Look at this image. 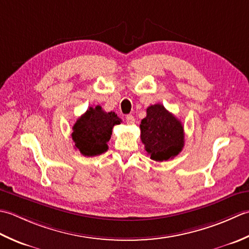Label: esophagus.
<instances>
[{
  "mask_svg": "<svg viewBox=\"0 0 249 249\" xmlns=\"http://www.w3.org/2000/svg\"><path fill=\"white\" fill-rule=\"evenodd\" d=\"M125 120H126V124H133L134 121H135L134 117H133V116H132V115H128V116H126Z\"/></svg>",
  "mask_w": 249,
  "mask_h": 249,
  "instance_id": "34e87169",
  "label": "esophagus"
}]
</instances>
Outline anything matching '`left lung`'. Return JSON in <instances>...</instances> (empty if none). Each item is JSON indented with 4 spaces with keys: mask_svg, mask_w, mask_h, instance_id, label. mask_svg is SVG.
Masks as SVG:
<instances>
[{
    "mask_svg": "<svg viewBox=\"0 0 249 249\" xmlns=\"http://www.w3.org/2000/svg\"><path fill=\"white\" fill-rule=\"evenodd\" d=\"M141 121V140L155 161H167L178 155L185 145L184 126L162 104L150 105Z\"/></svg>",
    "mask_w": 249,
    "mask_h": 249,
    "instance_id": "1",
    "label": "left lung"
}]
</instances>
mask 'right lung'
Here are the masks:
<instances>
[{
  "label": "right lung",
  "instance_id": "1",
  "mask_svg": "<svg viewBox=\"0 0 249 249\" xmlns=\"http://www.w3.org/2000/svg\"><path fill=\"white\" fill-rule=\"evenodd\" d=\"M120 123L121 119L114 111L106 113L100 105L94 108L89 107L73 125L72 139L75 148L87 157L105 153L108 149L107 142L110 140L114 125Z\"/></svg>",
  "mask_w": 249,
  "mask_h": 249
}]
</instances>
